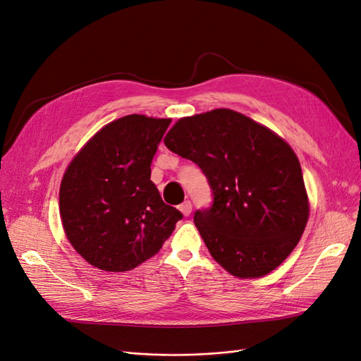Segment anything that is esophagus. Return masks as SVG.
Returning <instances> with one entry per match:
<instances>
[{
  "label": "esophagus",
  "mask_w": 361,
  "mask_h": 361,
  "mask_svg": "<svg viewBox=\"0 0 361 361\" xmlns=\"http://www.w3.org/2000/svg\"><path fill=\"white\" fill-rule=\"evenodd\" d=\"M179 209H180V212H182L185 216H188V215L191 214V211H192V203H191L190 200H185V202L179 206Z\"/></svg>",
  "instance_id": "esophagus-1"
}]
</instances>
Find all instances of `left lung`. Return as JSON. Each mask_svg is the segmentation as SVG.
<instances>
[{
    "mask_svg": "<svg viewBox=\"0 0 361 361\" xmlns=\"http://www.w3.org/2000/svg\"><path fill=\"white\" fill-rule=\"evenodd\" d=\"M166 146L197 164L212 190L194 214L211 256L232 276H267L297 247L309 199L295 152L285 140L227 108L183 117Z\"/></svg>",
    "mask_w": 361,
    "mask_h": 361,
    "instance_id": "left-lung-1",
    "label": "left lung"
}]
</instances>
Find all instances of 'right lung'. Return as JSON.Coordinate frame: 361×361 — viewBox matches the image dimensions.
Here are the masks:
<instances>
[{"label": "right lung", "mask_w": 361, "mask_h": 361, "mask_svg": "<svg viewBox=\"0 0 361 361\" xmlns=\"http://www.w3.org/2000/svg\"><path fill=\"white\" fill-rule=\"evenodd\" d=\"M170 118L129 114L105 125L78 152L60 185L69 243L90 265L129 271L155 256L182 220L150 180Z\"/></svg>", "instance_id": "right-lung-1"}]
</instances>
